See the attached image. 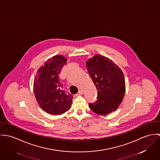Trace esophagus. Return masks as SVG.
<instances>
[{
  "instance_id": "34e87169",
  "label": "esophagus",
  "mask_w": 160,
  "mask_h": 160,
  "mask_svg": "<svg viewBox=\"0 0 160 160\" xmlns=\"http://www.w3.org/2000/svg\"><path fill=\"white\" fill-rule=\"evenodd\" d=\"M83 94V91L82 90H79L78 93H77V96H80Z\"/></svg>"
}]
</instances>
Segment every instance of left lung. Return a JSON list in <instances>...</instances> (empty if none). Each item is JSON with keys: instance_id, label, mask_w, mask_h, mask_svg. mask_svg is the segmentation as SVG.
Listing matches in <instances>:
<instances>
[{"instance_id": "1", "label": "left lung", "mask_w": 160, "mask_h": 160, "mask_svg": "<svg viewBox=\"0 0 160 160\" xmlns=\"http://www.w3.org/2000/svg\"><path fill=\"white\" fill-rule=\"evenodd\" d=\"M86 64L98 89V101L89 104L91 110L101 115L116 110L123 99L126 91L123 72L111 59L100 54L94 55Z\"/></svg>"}]
</instances>
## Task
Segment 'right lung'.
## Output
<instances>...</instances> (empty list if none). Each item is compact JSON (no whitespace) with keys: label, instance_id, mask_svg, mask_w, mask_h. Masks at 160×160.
Wrapping results in <instances>:
<instances>
[{"label":"right lung","instance_id":"add662e5","mask_svg":"<svg viewBox=\"0 0 160 160\" xmlns=\"http://www.w3.org/2000/svg\"><path fill=\"white\" fill-rule=\"evenodd\" d=\"M67 59L56 55L48 59L37 72L34 92L37 102L46 112L51 115H61L70 109L73 96L62 90L59 74Z\"/></svg>","mask_w":160,"mask_h":160}]
</instances>
